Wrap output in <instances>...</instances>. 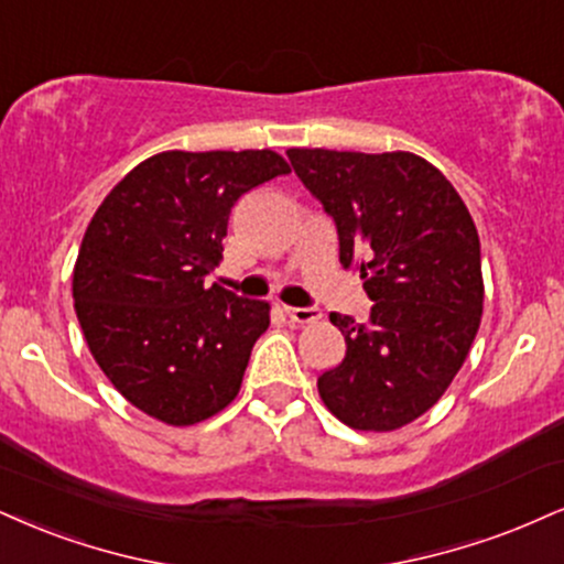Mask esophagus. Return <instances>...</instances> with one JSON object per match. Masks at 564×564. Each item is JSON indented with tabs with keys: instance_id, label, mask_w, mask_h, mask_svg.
<instances>
[{
	"instance_id": "obj_1",
	"label": "esophagus",
	"mask_w": 564,
	"mask_h": 564,
	"mask_svg": "<svg viewBox=\"0 0 564 564\" xmlns=\"http://www.w3.org/2000/svg\"><path fill=\"white\" fill-rule=\"evenodd\" d=\"M283 312H286V315L294 323H315V321H321V310H317V307H283Z\"/></svg>"
}]
</instances>
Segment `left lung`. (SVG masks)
Instances as JSON below:
<instances>
[{"mask_svg": "<svg viewBox=\"0 0 564 564\" xmlns=\"http://www.w3.org/2000/svg\"><path fill=\"white\" fill-rule=\"evenodd\" d=\"M286 154L334 217L338 260L357 270L372 302L368 323L330 315L347 338V357L317 378V391L349 429H402L449 389L478 334L476 223L444 173L417 154Z\"/></svg>", "mask_w": 564, "mask_h": 564, "instance_id": "obj_1", "label": "left lung"}]
</instances>
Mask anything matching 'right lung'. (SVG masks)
<instances>
[{"instance_id":"obj_1","label":"right lung","mask_w":564,"mask_h":564,"mask_svg":"<svg viewBox=\"0 0 564 564\" xmlns=\"http://www.w3.org/2000/svg\"><path fill=\"white\" fill-rule=\"evenodd\" d=\"M291 167L270 149L162 152L107 194L73 270L94 359L133 406L194 425L241 389L268 302L205 286L236 202Z\"/></svg>"}]
</instances>
